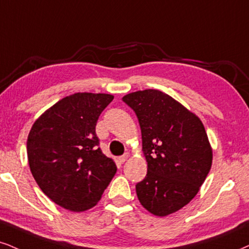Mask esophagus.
<instances>
[{"label":"esophagus","mask_w":249,"mask_h":249,"mask_svg":"<svg viewBox=\"0 0 249 249\" xmlns=\"http://www.w3.org/2000/svg\"><path fill=\"white\" fill-rule=\"evenodd\" d=\"M128 158H129V155H128V153H125V155L121 156V157L118 158V162H119V164H124V162L127 160Z\"/></svg>","instance_id":"1"}]
</instances>
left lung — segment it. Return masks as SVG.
I'll list each match as a JSON object with an SVG mask.
<instances>
[{"mask_svg":"<svg viewBox=\"0 0 249 249\" xmlns=\"http://www.w3.org/2000/svg\"><path fill=\"white\" fill-rule=\"evenodd\" d=\"M122 100L139 119L148 162L146 177L136 185L137 197L155 216L176 213L195 197L213 164L204 125L159 90L131 92Z\"/></svg>","mask_w":249,"mask_h":249,"instance_id":"1","label":"left lung"}]
</instances>
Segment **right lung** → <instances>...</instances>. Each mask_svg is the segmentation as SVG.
<instances>
[{
  "instance_id": "obj_1",
  "label": "right lung",
  "mask_w": 249,
  "mask_h": 249,
  "mask_svg": "<svg viewBox=\"0 0 249 249\" xmlns=\"http://www.w3.org/2000/svg\"><path fill=\"white\" fill-rule=\"evenodd\" d=\"M112 94L78 92L42 113L27 137L31 173L40 189L64 209H91L116 173L101 152L96 124Z\"/></svg>"
}]
</instances>
